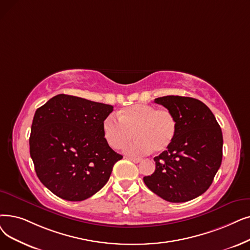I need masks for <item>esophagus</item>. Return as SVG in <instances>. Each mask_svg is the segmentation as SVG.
Segmentation results:
<instances>
[{"mask_svg":"<svg viewBox=\"0 0 250 250\" xmlns=\"http://www.w3.org/2000/svg\"><path fill=\"white\" fill-rule=\"evenodd\" d=\"M127 159H129V160H132V161H134L135 164H139V162L142 160L141 158H138V157H131V156H128V157H126Z\"/></svg>","mask_w":250,"mask_h":250,"instance_id":"1","label":"esophagus"}]
</instances>
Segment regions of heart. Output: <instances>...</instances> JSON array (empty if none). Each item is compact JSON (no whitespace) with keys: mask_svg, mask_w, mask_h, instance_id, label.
<instances>
[{"mask_svg":"<svg viewBox=\"0 0 250 250\" xmlns=\"http://www.w3.org/2000/svg\"><path fill=\"white\" fill-rule=\"evenodd\" d=\"M177 128V118L170 110L148 104L129 106L119 111L118 118L111 114L103 123L104 138L113 149L124 147L135 134L137 140L125 148L133 155L165 151L175 139Z\"/></svg>","mask_w":250,"mask_h":250,"instance_id":"heart-1","label":"heart"}]
</instances>
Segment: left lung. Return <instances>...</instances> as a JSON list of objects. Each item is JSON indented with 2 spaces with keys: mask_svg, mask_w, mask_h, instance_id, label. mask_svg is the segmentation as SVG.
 <instances>
[{
  "mask_svg": "<svg viewBox=\"0 0 250 250\" xmlns=\"http://www.w3.org/2000/svg\"><path fill=\"white\" fill-rule=\"evenodd\" d=\"M155 103L177 118L178 128L168 148L154 157L155 170L144 177L146 186L169 202H186L208 190L223 157V134L203 102L182 96H165Z\"/></svg>",
  "mask_w": 250,
  "mask_h": 250,
  "instance_id": "8db88e82",
  "label": "left lung"
}]
</instances>
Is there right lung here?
<instances>
[{"instance_id":"1","label":"right lung","mask_w":250,"mask_h":250,"mask_svg":"<svg viewBox=\"0 0 250 250\" xmlns=\"http://www.w3.org/2000/svg\"><path fill=\"white\" fill-rule=\"evenodd\" d=\"M113 106L60 94L38 108L29 150L37 176L56 196L82 201L104 187L115 162L103 134Z\"/></svg>"}]
</instances>
